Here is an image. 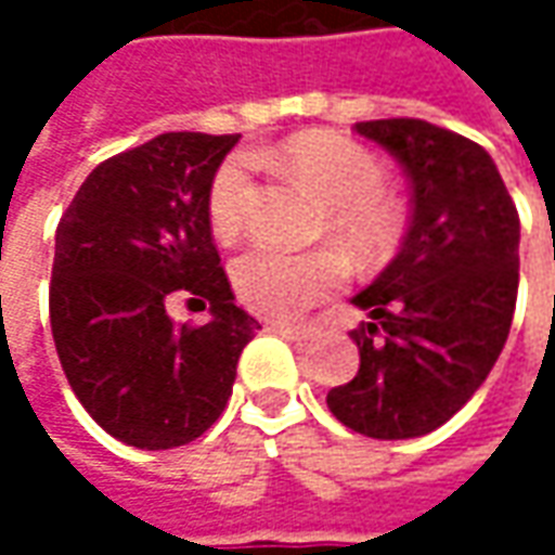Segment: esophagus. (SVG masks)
<instances>
[{
    "label": "esophagus",
    "mask_w": 555,
    "mask_h": 555,
    "mask_svg": "<svg viewBox=\"0 0 555 555\" xmlns=\"http://www.w3.org/2000/svg\"><path fill=\"white\" fill-rule=\"evenodd\" d=\"M266 331L281 333V336H287V339L309 343V339H314V336L321 333V327H318V324H266Z\"/></svg>",
    "instance_id": "1"
}]
</instances>
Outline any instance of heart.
Masks as SVG:
<instances>
[{
  "mask_svg": "<svg viewBox=\"0 0 555 555\" xmlns=\"http://www.w3.org/2000/svg\"><path fill=\"white\" fill-rule=\"evenodd\" d=\"M299 182H306L327 206V228L358 259H386L398 244L401 219L386 197V169L367 147L327 129L289 135L271 151ZM256 184L244 157L224 160L209 184V224L231 241L249 222ZM346 274L333 249L284 253L274 246H253L231 266V284L246 309L266 318H293Z\"/></svg>",
  "mask_w": 555,
  "mask_h": 555,
  "instance_id": "b5f03b06",
  "label": "heart"
}]
</instances>
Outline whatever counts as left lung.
Instances as JSON below:
<instances>
[{"label": "left lung", "mask_w": 555, "mask_h": 555, "mask_svg": "<svg viewBox=\"0 0 555 555\" xmlns=\"http://www.w3.org/2000/svg\"><path fill=\"white\" fill-rule=\"evenodd\" d=\"M411 179L401 253L352 302L354 379L327 392L333 416L367 438L438 429L476 395L509 336L519 289V212L488 151L426 119L354 122Z\"/></svg>", "instance_id": "8db88e82"}]
</instances>
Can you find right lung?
Returning <instances> with one entry per match:
<instances>
[{
    "label": "right lung",
    "mask_w": 555,
    "mask_h": 555,
    "mask_svg": "<svg viewBox=\"0 0 555 555\" xmlns=\"http://www.w3.org/2000/svg\"><path fill=\"white\" fill-rule=\"evenodd\" d=\"M241 135L163 132L98 163L54 231L49 318L67 383L107 436L166 451L222 416L259 321L234 306L209 184ZM209 308L176 325L168 306Z\"/></svg>",
    "instance_id": "1"
}]
</instances>
